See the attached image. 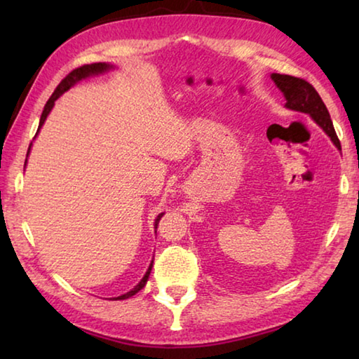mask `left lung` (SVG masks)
<instances>
[{"label": "left lung", "mask_w": 359, "mask_h": 359, "mask_svg": "<svg viewBox=\"0 0 359 359\" xmlns=\"http://www.w3.org/2000/svg\"><path fill=\"white\" fill-rule=\"evenodd\" d=\"M271 77L285 95V100H287V104L285 106L288 109H293V111L311 115L321 128L325 130L326 135L331 137V141L336 144V147L340 149V141L336 135V130H334L330 112H327L323 100L320 98V95L313 88V85L309 83L306 79L288 74H272Z\"/></svg>", "instance_id": "8db88e82"}]
</instances>
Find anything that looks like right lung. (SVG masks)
I'll list each match as a JSON object with an SVG mask.
<instances>
[{"label": "right lung", "instance_id": "add662e5", "mask_svg": "<svg viewBox=\"0 0 359 359\" xmlns=\"http://www.w3.org/2000/svg\"><path fill=\"white\" fill-rule=\"evenodd\" d=\"M109 68H111V66L109 65H106V63H92V65H83V66H79V68H76V69H72L68 76H66L62 82L58 83V87L55 88V92H53V95L50 96V98H48V101H47V104L44 106V111H42V115H41V120H39V128L42 126V123H44L46 121V118H47V115H48V112L52 111V107H53V104H55V101H57V98L60 95H63L66 90H69L72 85H74L76 82H79V81H82V79H85V77H88V76H92V74H100V72H104V71H107ZM39 128H38V131H39ZM28 154H29V149H28ZM27 163V161H25ZM163 217V214H160L156 217V220H155V228L158 226V222H160V218ZM150 271H151V264L149 266V271L145 272V276L142 277V280L139 282L135 288H133L131 291H128V293H125V294H121V296H118V297H114L115 301H118V299H128V297H131V296H135L137 291H141L144 287H145V283H147V280H149V276H150Z\"/></svg>", "mask_w": 359, "mask_h": 359}]
</instances>
